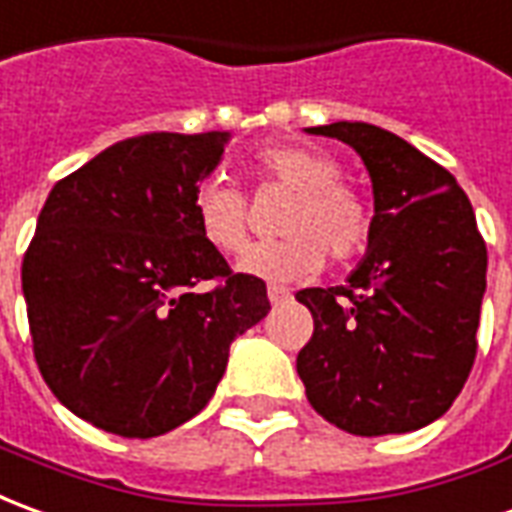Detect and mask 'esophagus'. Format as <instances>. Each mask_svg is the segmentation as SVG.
Wrapping results in <instances>:
<instances>
[{
    "label": "esophagus",
    "mask_w": 512,
    "mask_h": 512,
    "mask_svg": "<svg viewBox=\"0 0 512 512\" xmlns=\"http://www.w3.org/2000/svg\"><path fill=\"white\" fill-rule=\"evenodd\" d=\"M267 297H270L273 306H278V303L289 300V289H284V286H267Z\"/></svg>",
    "instance_id": "34e87169"
}]
</instances>
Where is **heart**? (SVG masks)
<instances>
[{"label":"heart","mask_w":512,"mask_h":512,"mask_svg":"<svg viewBox=\"0 0 512 512\" xmlns=\"http://www.w3.org/2000/svg\"><path fill=\"white\" fill-rule=\"evenodd\" d=\"M256 168L264 181L292 192V201L278 223L286 237L245 250L239 273L286 284L317 273L325 253L344 262L364 248L369 209L353 187L339 181V165L331 157L306 146H270L259 151ZM192 217L201 237L220 253L245 248L248 198L226 176L212 173L195 187Z\"/></svg>","instance_id":"1"}]
</instances>
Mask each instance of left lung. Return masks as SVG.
<instances>
[{"label":"left lung","mask_w":512,"mask_h":512,"mask_svg":"<svg viewBox=\"0 0 512 512\" xmlns=\"http://www.w3.org/2000/svg\"><path fill=\"white\" fill-rule=\"evenodd\" d=\"M364 159L375 217L344 286L300 289L314 336L297 353L311 408L353 436L436 422L469 378L488 250L455 176L372 123H328Z\"/></svg>","instance_id":"left-lung-1"}]
</instances>
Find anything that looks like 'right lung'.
<instances>
[{"label": "right lung", "mask_w": 512, "mask_h": 512, "mask_svg": "<svg viewBox=\"0 0 512 512\" xmlns=\"http://www.w3.org/2000/svg\"><path fill=\"white\" fill-rule=\"evenodd\" d=\"M231 134L154 132L57 181L21 264L46 386L99 430L154 438L212 400L239 333L270 311L262 278L231 273L192 192ZM220 280L215 290L197 289Z\"/></svg>", "instance_id": "1"}]
</instances>
